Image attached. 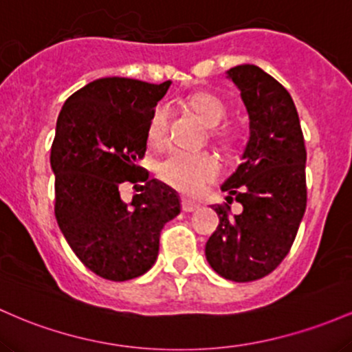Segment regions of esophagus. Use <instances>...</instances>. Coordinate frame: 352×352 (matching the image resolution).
Listing matches in <instances>:
<instances>
[{"label": "esophagus", "instance_id": "34e87169", "mask_svg": "<svg viewBox=\"0 0 352 352\" xmlns=\"http://www.w3.org/2000/svg\"><path fill=\"white\" fill-rule=\"evenodd\" d=\"M181 208H183L184 212H192L199 208V204L195 203V201H189V199H181Z\"/></svg>", "mask_w": 352, "mask_h": 352}]
</instances>
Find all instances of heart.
Segmentation results:
<instances>
[{"label":"heart","instance_id":"1","mask_svg":"<svg viewBox=\"0 0 352 352\" xmlns=\"http://www.w3.org/2000/svg\"><path fill=\"white\" fill-rule=\"evenodd\" d=\"M188 106L191 111L208 126L209 138L223 146H236L244 138L238 126H218L226 118L228 106L216 94L199 91L189 96ZM168 136V111L164 106H156L148 123V143L153 146L164 144ZM221 168L218 160L211 153H188L176 149L161 160L157 175L166 184L184 195H197L219 176Z\"/></svg>","mask_w":352,"mask_h":352}]
</instances>
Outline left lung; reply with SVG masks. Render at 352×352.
Listing matches in <instances>:
<instances>
[{
  "label": "left lung",
  "instance_id": "1",
  "mask_svg": "<svg viewBox=\"0 0 352 352\" xmlns=\"http://www.w3.org/2000/svg\"><path fill=\"white\" fill-rule=\"evenodd\" d=\"M251 136L243 163L221 186L228 203L214 204L219 224L206 243V259L224 279L250 283L267 276L287 256L306 211V146L293 98L254 65L234 66ZM243 206L232 217L228 204Z\"/></svg>",
  "mask_w": 352,
  "mask_h": 352
}]
</instances>
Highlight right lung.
Returning <instances> with one entry per match:
<instances>
[{"instance_id": "obj_1", "label": "right lung", "mask_w": 352, "mask_h": 352, "mask_svg": "<svg viewBox=\"0 0 352 352\" xmlns=\"http://www.w3.org/2000/svg\"><path fill=\"white\" fill-rule=\"evenodd\" d=\"M169 85L101 78L71 94L58 116L54 216L78 259L109 281L144 274L157 258L161 229L181 211L176 192L138 166ZM124 182L140 191L131 205L120 199Z\"/></svg>"}]
</instances>
